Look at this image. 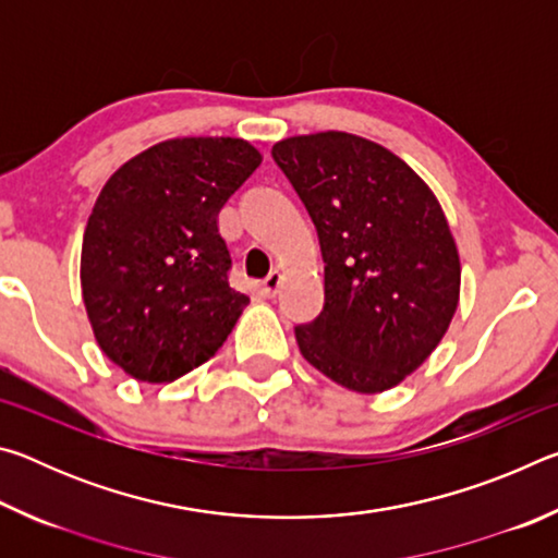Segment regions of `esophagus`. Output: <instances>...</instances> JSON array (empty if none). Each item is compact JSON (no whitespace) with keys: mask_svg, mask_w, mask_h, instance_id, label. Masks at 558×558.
<instances>
[{"mask_svg":"<svg viewBox=\"0 0 558 558\" xmlns=\"http://www.w3.org/2000/svg\"><path fill=\"white\" fill-rule=\"evenodd\" d=\"M280 286H282V276H280L278 270H272L270 276H268L266 280H263V295H266V298H276Z\"/></svg>","mask_w":558,"mask_h":558,"instance_id":"esophagus-1","label":"esophagus"}]
</instances>
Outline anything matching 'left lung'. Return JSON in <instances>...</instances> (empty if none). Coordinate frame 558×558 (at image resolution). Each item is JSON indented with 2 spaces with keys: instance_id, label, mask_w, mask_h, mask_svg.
Listing matches in <instances>:
<instances>
[{
  "instance_id": "obj_1",
  "label": "left lung",
  "mask_w": 558,
  "mask_h": 558,
  "mask_svg": "<svg viewBox=\"0 0 558 558\" xmlns=\"http://www.w3.org/2000/svg\"><path fill=\"white\" fill-rule=\"evenodd\" d=\"M313 219L325 307L295 327L302 356L356 393L399 386L440 344L460 300V256L442 206L372 140L327 130L272 145Z\"/></svg>"
}]
</instances>
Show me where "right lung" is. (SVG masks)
Segmentation results:
<instances>
[{"instance_id":"1","label":"right lung","mask_w":558,"mask_h":558,"mask_svg":"<svg viewBox=\"0 0 558 558\" xmlns=\"http://www.w3.org/2000/svg\"><path fill=\"white\" fill-rule=\"evenodd\" d=\"M260 162L241 137H174L102 186L83 233V305L98 347L132 379H179L239 323L248 295L229 286L219 211Z\"/></svg>"}]
</instances>
